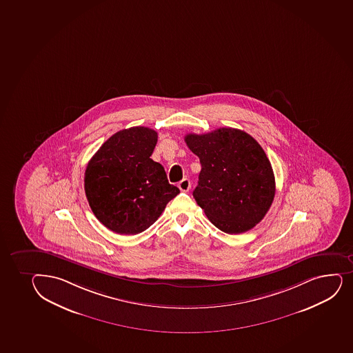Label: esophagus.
I'll list each match as a JSON object with an SVG mask.
<instances>
[{
  "label": "esophagus",
  "mask_w": 353,
  "mask_h": 353,
  "mask_svg": "<svg viewBox=\"0 0 353 353\" xmlns=\"http://www.w3.org/2000/svg\"><path fill=\"white\" fill-rule=\"evenodd\" d=\"M179 188L181 191H183V192H188V191L190 190V188H191V183H190V179H182V181L179 183Z\"/></svg>",
  "instance_id": "esophagus-1"
}]
</instances>
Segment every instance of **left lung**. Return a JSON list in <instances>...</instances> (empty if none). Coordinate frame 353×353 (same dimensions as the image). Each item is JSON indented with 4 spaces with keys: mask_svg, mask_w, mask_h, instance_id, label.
I'll list each match as a JSON object with an SVG mask.
<instances>
[{
    "mask_svg": "<svg viewBox=\"0 0 353 353\" xmlns=\"http://www.w3.org/2000/svg\"><path fill=\"white\" fill-rule=\"evenodd\" d=\"M184 140L201 161L194 197L210 221L228 234L259 224L275 196L273 169L261 145L235 128L188 134Z\"/></svg>",
    "mask_w": 353,
    "mask_h": 353,
    "instance_id": "1",
    "label": "left lung"
}]
</instances>
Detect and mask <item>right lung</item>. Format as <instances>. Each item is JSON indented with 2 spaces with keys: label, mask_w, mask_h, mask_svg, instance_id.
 Here are the masks:
<instances>
[{
  "label": "right lung",
  "mask_w": 353,
  "mask_h": 353,
  "mask_svg": "<svg viewBox=\"0 0 353 353\" xmlns=\"http://www.w3.org/2000/svg\"><path fill=\"white\" fill-rule=\"evenodd\" d=\"M157 133L132 127L114 134L90 159L85 194L99 221L118 234L150 228L179 194L161 164L150 159Z\"/></svg>",
  "instance_id": "1"
}]
</instances>
